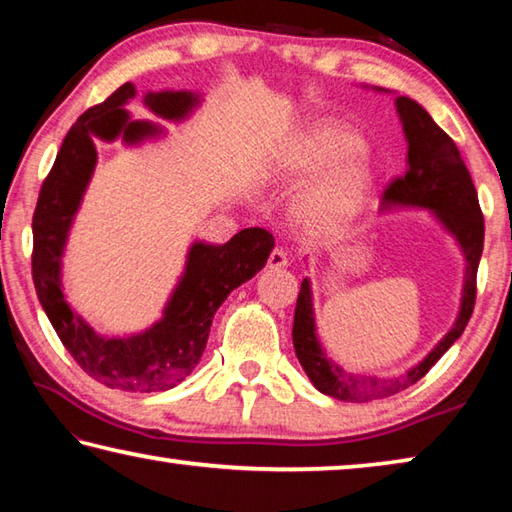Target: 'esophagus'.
<instances>
[{"mask_svg":"<svg viewBox=\"0 0 512 512\" xmlns=\"http://www.w3.org/2000/svg\"><path fill=\"white\" fill-rule=\"evenodd\" d=\"M289 266V257L282 248H275L271 255H268V268H284Z\"/></svg>","mask_w":512,"mask_h":512,"instance_id":"34e87169","label":"esophagus"}]
</instances>
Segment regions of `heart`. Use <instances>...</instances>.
I'll return each mask as SVG.
<instances>
[{
  "mask_svg": "<svg viewBox=\"0 0 512 512\" xmlns=\"http://www.w3.org/2000/svg\"><path fill=\"white\" fill-rule=\"evenodd\" d=\"M361 137L336 124H316L293 144L280 176L300 183L320 174L296 201L293 219L309 235L327 237L348 228L366 210L375 189V173L363 158Z\"/></svg>",
  "mask_w": 512,
  "mask_h": 512,
  "instance_id": "heart-1",
  "label": "heart"
}]
</instances>
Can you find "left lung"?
Here are the masks:
<instances>
[{"label": "left lung", "mask_w": 512, "mask_h": 512, "mask_svg": "<svg viewBox=\"0 0 512 512\" xmlns=\"http://www.w3.org/2000/svg\"><path fill=\"white\" fill-rule=\"evenodd\" d=\"M372 90L391 92L384 88ZM395 110L409 151H406L404 176L397 178L384 192L381 212L424 210L440 223V228L456 241L465 259L461 302H458L456 318L447 334L415 366L391 377L354 375L332 357H327L323 343L318 339L311 280L305 277L300 284L296 316H293V348H296V357L311 384L320 393L343 402L381 400V397H391L420 381L463 334L476 298V268H479L483 253V214L470 171H467L452 137L431 119L418 101L400 94L395 97Z\"/></svg>", "instance_id": "1"}]
</instances>
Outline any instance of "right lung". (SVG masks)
<instances>
[{
    "mask_svg": "<svg viewBox=\"0 0 512 512\" xmlns=\"http://www.w3.org/2000/svg\"><path fill=\"white\" fill-rule=\"evenodd\" d=\"M135 85L124 83L90 108L69 128L56 155L33 214V284L47 318L74 361L108 388L131 393L169 391L185 381L201 361L212 318L225 298L262 271L273 250V235L246 228L225 244L194 241L185 268L151 327L128 336H108L94 329L69 305L63 287V257L69 232L97 167V140L142 146L162 140L167 128L133 119L126 110ZM144 106L155 117L180 124L201 108L203 94L194 90L146 92Z\"/></svg>",
    "mask_w": 512,
    "mask_h": 512,
    "instance_id": "1",
    "label": "right lung"
}]
</instances>
